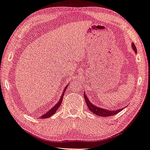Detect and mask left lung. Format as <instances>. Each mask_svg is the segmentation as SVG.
I'll return each instance as SVG.
<instances>
[{"label": "left lung", "instance_id": "left-lung-1", "mask_svg": "<svg viewBox=\"0 0 150 150\" xmlns=\"http://www.w3.org/2000/svg\"><path fill=\"white\" fill-rule=\"evenodd\" d=\"M132 47H133V50L135 51V52L137 53V49H136V47H135L134 43H132ZM84 96L85 100H86V103L87 104V106H88L89 110H91V111L93 112V113L98 115V116L103 117L113 116V115H115L116 114H117L118 112L121 111V110L123 109H117L115 110H109L107 109H101V108H99L98 107H96V106H94L92 104V103L89 101L88 97L86 96V94H84Z\"/></svg>", "mask_w": 150, "mask_h": 150}]
</instances>
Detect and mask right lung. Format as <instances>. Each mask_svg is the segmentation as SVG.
I'll use <instances>...</instances> for the list:
<instances>
[{"mask_svg":"<svg viewBox=\"0 0 150 150\" xmlns=\"http://www.w3.org/2000/svg\"><path fill=\"white\" fill-rule=\"evenodd\" d=\"M67 87H68V86H66V87H65V88H64V93H63V94H62V96H61L60 99H59V100L58 101V103H57L56 105L54 106L52 109H50V110H49V111H47V112H46V113H45V115H43L42 116H41V117H40V119H46V118H48V117H50L52 116V115L55 114V112H56L57 111V109H58V108L59 107V106H60L61 104H62V100H63V97H64V93H65V91H66V88H67Z\"/></svg>","mask_w":150,"mask_h":150,"instance_id":"add662e5","label":"right lung"}]
</instances>
